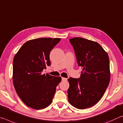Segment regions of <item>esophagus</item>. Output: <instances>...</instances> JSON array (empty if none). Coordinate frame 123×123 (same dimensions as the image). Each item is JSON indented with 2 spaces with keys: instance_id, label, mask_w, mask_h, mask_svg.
Returning <instances> with one entry per match:
<instances>
[{
  "instance_id": "obj_1",
  "label": "esophagus",
  "mask_w": 123,
  "mask_h": 123,
  "mask_svg": "<svg viewBox=\"0 0 123 123\" xmlns=\"http://www.w3.org/2000/svg\"><path fill=\"white\" fill-rule=\"evenodd\" d=\"M62 80L63 81H66L68 80V79L67 78H63V77H62Z\"/></svg>"
}]
</instances>
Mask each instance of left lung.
<instances>
[{"instance_id":"left-lung-1","label":"left lung","mask_w":123,"mask_h":123,"mask_svg":"<svg viewBox=\"0 0 123 123\" xmlns=\"http://www.w3.org/2000/svg\"><path fill=\"white\" fill-rule=\"evenodd\" d=\"M70 42L83 71L79 78L68 79V102L77 109H86L99 101L109 84V58L97 42L80 37L70 39Z\"/></svg>"}]
</instances>
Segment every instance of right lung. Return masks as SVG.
<instances>
[{
  "label": "right lung",
  "mask_w": 123,
  "mask_h": 123,
  "mask_svg": "<svg viewBox=\"0 0 123 123\" xmlns=\"http://www.w3.org/2000/svg\"><path fill=\"white\" fill-rule=\"evenodd\" d=\"M60 38H41L27 41L15 55L13 62V82L21 100L36 110L51 104L60 77L42 74L51 65L49 53Z\"/></svg>",
  "instance_id": "right-lung-1"
}]
</instances>
